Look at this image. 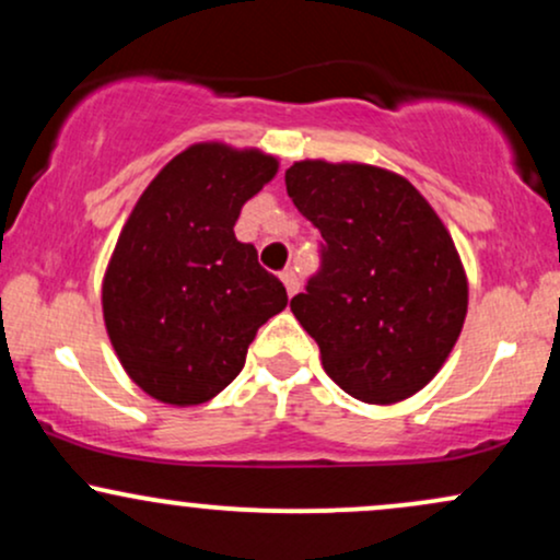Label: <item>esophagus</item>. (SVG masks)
Wrapping results in <instances>:
<instances>
[{
    "label": "esophagus",
    "mask_w": 560,
    "mask_h": 560,
    "mask_svg": "<svg viewBox=\"0 0 560 560\" xmlns=\"http://www.w3.org/2000/svg\"><path fill=\"white\" fill-rule=\"evenodd\" d=\"M281 281H284V287H287V294H289V298H294V294H298V289H300V279H298V273H294L292 268H287V271L281 273Z\"/></svg>",
    "instance_id": "obj_1"
}]
</instances>
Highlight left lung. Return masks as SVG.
<instances>
[{
	"instance_id": "8db88e82",
	"label": "left lung",
	"mask_w": 560,
	"mask_h": 560,
	"mask_svg": "<svg viewBox=\"0 0 560 560\" xmlns=\"http://www.w3.org/2000/svg\"><path fill=\"white\" fill-rule=\"evenodd\" d=\"M287 191L324 236V266L292 298L320 363L369 405L413 397L458 342L466 268L427 197L400 173L365 163L298 160Z\"/></svg>"
}]
</instances>
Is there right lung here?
Returning a JSON list of instances; mask_svg holds the SVG:
<instances>
[{
	"mask_svg": "<svg viewBox=\"0 0 560 560\" xmlns=\"http://www.w3.org/2000/svg\"><path fill=\"white\" fill-rule=\"evenodd\" d=\"M279 173L255 147L197 141L152 178L102 279L115 355L150 397L189 408L242 371L247 347L287 307V289L234 236L242 205Z\"/></svg>",
	"mask_w": 560,
	"mask_h": 560,
	"instance_id": "1",
	"label": "right lung"
}]
</instances>
